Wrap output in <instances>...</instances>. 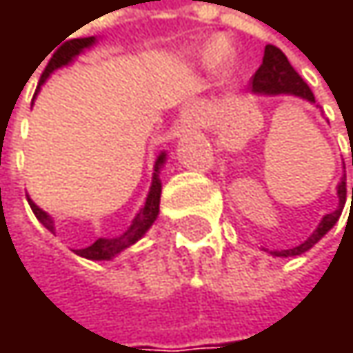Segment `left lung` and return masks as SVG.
Listing matches in <instances>:
<instances>
[{
	"label": "left lung",
	"instance_id": "obj_1",
	"mask_svg": "<svg viewBox=\"0 0 353 353\" xmlns=\"http://www.w3.org/2000/svg\"><path fill=\"white\" fill-rule=\"evenodd\" d=\"M251 88H253L255 94H290V96H299V98H303V100L315 102V96H313L311 88H309V85L303 81V77L294 71V67L290 65V61L286 59V54H284L278 46H274V44H268V46H265V50H263V61H261L259 69L255 71V75L251 77ZM337 196H339V206H337V210L323 216V221L319 223V227L313 231V235H311L305 243L292 247V249L272 251V253L278 255V257H290V255H301V253L309 251V249L315 245L323 235H327V231H331L333 225L339 221L341 210H343V204H345V179L339 181V185H337Z\"/></svg>",
	"mask_w": 353,
	"mask_h": 353
}]
</instances>
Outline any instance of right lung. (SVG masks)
<instances>
[{"label":"right lung","instance_id":"1","mask_svg":"<svg viewBox=\"0 0 353 353\" xmlns=\"http://www.w3.org/2000/svg\"><path fill=\"white\" fill-rule=\"evenodd\" d=\"M94 42H96L94 36H90V38H73V40L65 42V44L52 54V59L48 61L46 69L42 71L40 83H44L46 77H48L54 69H59V67L71 63L73 57H77L83 48L92 46ZM163 163H165V153H161V155L157 157V161H155V174H153V181H151L149 196H147V200H145V206L139 210V214H137L134 221L130 223V227H128L120 237H114V239H96L92 245L83 247V249H75L77 255H81V257H85V259H112V257H116L120 251H124L126 247L137 243V241L151 229V225L155 223V219H157V214H159V200H161V179H159V170H161ZM28 204H30L32 212L36 214V219H38L50 233H54V223H52V219H50L42 208H38L30 198H28Z\"/></svg>","mask_w":353,"mask_h":353}]
</instances>
